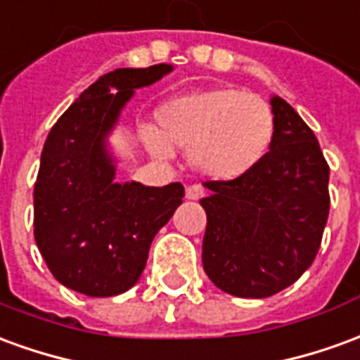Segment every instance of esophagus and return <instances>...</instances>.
<instances>
[{"mask_svg": "<svg viewBox=\"0 0 360 360\" xmlns=\"http://www.w3.org/2000/svg\"><path fill=\"white\" fill-rule=\"evenodd\" d=\"M185 195H187L188 200H198V198L205 197V188L200 187V185H188Z\"/></svg>", "mask_w": 360, "mask_h": 360, "instance_id": "esophagus-1", "label": "esophagus"}]
</instances>
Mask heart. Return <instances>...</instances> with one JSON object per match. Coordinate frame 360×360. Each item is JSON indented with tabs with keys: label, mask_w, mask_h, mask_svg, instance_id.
<instances>
[{
	"label": "heart",
	"mask_w": 360,
	"mask_h": 360,
	"mask_svg": "<svg viewBox=\"0 0 360 360\" xmlns=\"http://www.w3.org/2000/svg\"><path fill=\"white\" fill-rule=\"evenodd\" d=\"M158 128L142 140L158 158L172 146L185 148L193 169L214 181H236L269 154L276 132L275 112L263 97L238 87H214L173 97L155 112Z\"/></svg>",
	"instance_id": "1"
}]
</instances>
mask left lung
Masks as SVG:
<instances>
[{"label": "left lung", "mask_w": 360, "mask_h": 360, "mask_svg": "<svg viewBox=\"0 0 360 360\" xmlns=\"http://www.w3.org/2000/svg\"><path fill=\"white\" fill-rule=\"evenodd\" d=\"M276 132L245 177L208 181L202 267L224 292L267 298L296 283L320 250L329 214V167L318 138L278 95Z\"/></svg>", "instance_id": "8db88e82"}]
</instances>
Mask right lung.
I'll use <instances>...</instances> for the list:
<instances>
[{"label":"right lung","instance_id":"right-lung-1","mask_svg":"<svg viewBox=\"0 0 360 360\" xmlns=\"http://www.w3.org/2000/svg\"><path fill=\"white\" fill-rule=\"evenodd\" d=\"M172 64L119 68L85 89L50 130L34 183V240L60 285L93 298L127 292L155 233L183 202L181 183H119L109 138L136 89Z\"/></svg>","mask_w":360,"mask_h":360}]
</instances>
